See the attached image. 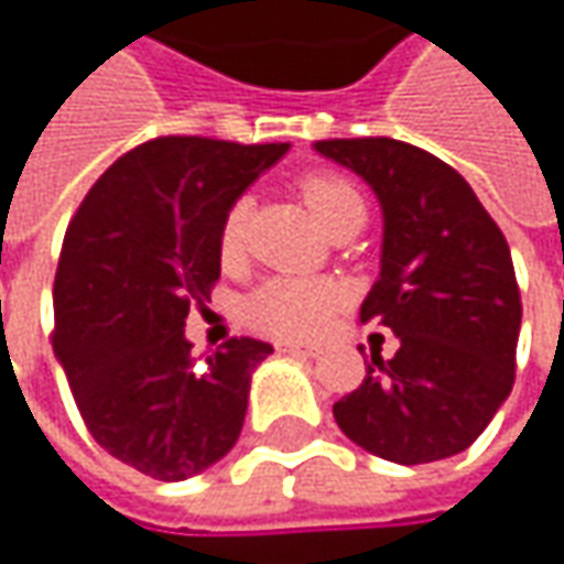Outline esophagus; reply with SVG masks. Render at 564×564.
Masks as SVG:
<instances>
[{
    "instance_id": "obj_1",
    "label": "esophagus",
    "mask_w": 564,
    "mask_h": 564,
    "mask_svg": "<svg viewBox=\"0 0 564 564\" xmlns=\"http://www.w3.org/2000/svg\"><path fill=\"white\" fill-rule=\"evenodd\" d=\"M279 351H285V355H301V358H316V355H319L316 345H301V341H279Z\"/></svg>"
}]
</instances>
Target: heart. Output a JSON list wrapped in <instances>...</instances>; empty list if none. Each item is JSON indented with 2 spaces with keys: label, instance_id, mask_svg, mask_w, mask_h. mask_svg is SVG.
Segmentation results:
<instances>
[{
  "label": "heart",
  "instance_id": "1",
  "mask_svg": "<svg viewBox=\"0 0 564 564\" xmlns=\"http://www.w3.org/2000/svg\"><path fill=\"white\" fill-rule=\"evenodd\" d=\"M301 194L316 216V223L326 231L338 226L341 219L364 213V197L358 194V187L333 172L304 178ZM248 213V200H235L228 206L223 228H219V250L226 260H235L245 248ZM338 304H341V289L326 279L275 275L250 294L245 316L257 333H267L272 338H316L333 323Z\"/></svg>",
  "mask_w": 564,
  "mask_h": 564
}]
</instances>
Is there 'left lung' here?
<instances>
[{"label": "left lung", "instance_id": "8db88e82", "mask_svg": "<svg viewBox=\"0 0 564 564\" xmlns=\"http://www.w3.org/2000/svg\"><path fill=\"white\" fill-rule=\"evenodd\" d=\"M351 169L382 209L379 275L360 319L399 336L392 360L370 355L358 389L333 404L341 433L395 465L452 458L509 399L521 294L506 235L465 178L392 138L316 141Z\"/></svg>", "mask_w": 564, "mask_h": 564}]
</instances>
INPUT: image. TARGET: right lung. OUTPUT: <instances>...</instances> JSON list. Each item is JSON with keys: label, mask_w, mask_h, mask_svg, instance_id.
<instances>
[{"label": "right lung", "mask_w": 564, "mask_h": 564, "mask_svg": "<svg viewBox=\"0 0 564 564\" xmlns=\"http://www.w3.org/2000/svg\"><path fill=\"white\" fill-rule=\"evenodd\" d=\"M289 143L156 138L90 187L55 270L53 351L90 436L153 480H187L238 443L270 341L231 338L194 367L187 311L223 270L219 228Z\"/></svg>", "instance_id": "1"}]
</instances>
